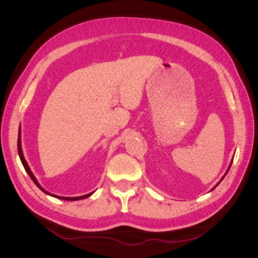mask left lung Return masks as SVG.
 I'll use <instances>...</instances> for the list:
<instances>
[{
    "label": "left lung",
    "instance_id": "8db88e82",
    "mask_svg": "<svg viewBox=\"0 0 258 258\" xmlns=\"http://www.w3.org/2000/svg\"><path fill=\"white\" fill-rule=\"evenodd\" d=\"M231 163H232V160H231V161H230V165H229V166H228V169H227V171H226V173H225V174H224V176H223V177H222V178H221V181H220V182H218V183H217V184H216V185H215V186H214V187H213V188H212V189H211V190H213V189H214V188H215V187H216V186H217V185H218V184H220V183H221V182H222V181H223V178H224V177H225V175H226V174H227V172H228V171H229V169H230V167H231Z\"/></svg>",
    "mask_w": 258,
    "mask_h": 258
}]
</instances>
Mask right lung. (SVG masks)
<instances>
[{
	"mask_svg": "<svg viewBox=\"0 0 258 258\" xmlns=\"http://www.w3.org/2000/svg\"><path fill=\"white\" fill-rule=\"evenodd\" d=\"M17 146H18L19 158H20V160H21V163H22L23 168H25V170H26V172L29 174V176L31 177V179H32V181L34 182V184L38 187V188H40L42 191H44L46 195H49V196H51V197L58 198V199H62V200L75 201V200H82V199H85V198H88V197H90L91 195L93 194V191H92V192H89V194H87V195H84V196H80V197H62V196H58V195H53V194H50V192L47 191V190H45V189L43 188V187L40 185V183L37 182V179H36L35 175L33 174L32 171H31V169H30V167H29V165H28V162H27V160H26V158H25V156H23V152H22V148H21V127H20V126H19V131H18V142H17Z\"/></svg>",
	"mask_w": 258,
	"mask_h": 258,
	"instance_id": "right-lung-1",
	"label": "right lung"
}]
</instances>
